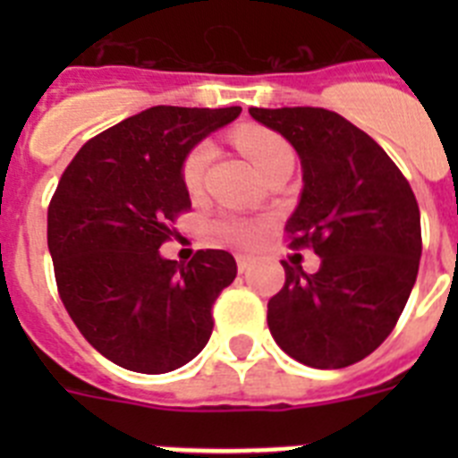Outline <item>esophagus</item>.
I'll return each mask as SVG.
<instances>
[{
	"label": "esophagus",
	"instance_id": "1",
	"mask_svg": "<svg viewBox=\"0 0 458 458\" xmlns=\"http://www.w3.org/2000/svg\"><path fill=\"white\" fill-rule=\"evenodd\" d=\"M236 264H238V270H241V273H245V270L252 268L254 257H250V254H236Z\"/></svg>",
	"mask_w": 458,
	"mask_h": 458
}]
</instances>
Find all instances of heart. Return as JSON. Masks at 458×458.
I'll return each instance as SVG.
<instances>
[{
  "mask_svg": "<svg viewBox=\"0 0 458 458\" xmlns=\"http://www.w3.org/2000/svg\"><path fill=\"white\" fill-rule=\"evenodd\" d=\"M238 147L242 148V153L252 160L254 167L259 169V174H264L266 169L273 163H277L279 157L291 156V148L284 140L275 132L266 131V128H242L236 135ZM210 157H213V147L208 141L199 144L188 156L183 165V183L188 188V192H199L201 185H204L206 167H208ZM217 233L225 238L226 242H233V245H252L261 238L264 233V225L259 220H250V217L241 216H225L217 220L216 225Z\"/></svg>",
  "mask_w": 458,
  "mask_h": 458,
  "instance_id": "b5f03b06",
  "label": "heart"
}]
</instances>
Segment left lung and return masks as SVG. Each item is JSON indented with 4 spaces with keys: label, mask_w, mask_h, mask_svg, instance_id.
Wrapping results in <instances>:
<instances>
[{
    "label": "left lung",
    "mask_w": 458,
    "mask_h": 458,
    "mask_svg": "<svg viewBox=\"0 0 458 458\" xmlns=\"http://www.w3.org/2000/svg\"><path fill=\"white\" fill-rule=\"evenodd\" d=\"M279 132L302 167L286 220L291 248H314L317 273L282 261L286 282L268 301L277 346L317 369H342L374 353L402 317L422 257L420 208L383 148L323 107H250Z\"/></svg>",
    "instance_id": "8db88e82"
}]
</instances>
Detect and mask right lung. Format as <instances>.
<instances>
[{
  "label": "right lung",
  "mask_w": 458,
  "mask_h": 458,
  "mask_svg": "<svg viewBox=\"0 0 458 458\" xmlns=\"http://www.w3.org/2000/svg\"><path fill=\"white\" fill-rule=\"evenodd\" d=\"M241 107L157 105L89 140L47 208V248L68 314L93 349L123 369L167 374L201 353L213 302L236 277L225 250L190 264L160 254L169 222L192 206L190 151Z\"/></svg>",
  "instance_id": "1"
}]
</instances>
